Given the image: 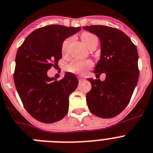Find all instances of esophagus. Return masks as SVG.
I'll use <instances>...</instances> for the list:
<instances>
[{
	"instance_id": "esophagus-1",
	"label": "esophagus",
	"mask_w": 153,
	"mask_h": 153,
	"mask_svg": "<svg viewBox=\"0 0 153 153\" xmlns=\"http://www.w3.org/2000/svg\"><path fill=\"white\" fill-rule=\"evenodd\" d=\"M78 79H79V82H83V80H84V79H83V77H79Z\"/></svg>"
}]
</instances>
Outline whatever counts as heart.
<instances>
[{"mask_svg":"<svg viewBox=\"0 0 153 153\" xmlns=\"http://www.w3.org/2000/svg\"><path fill=\"white\" fill-rule=\"evenodd\" d=\"M81 39L84 45L89 49L90 47L94 44L96 41H98V39L95 35L89 32H84L82 34ZM70 42V39H68L63 42L62 45V53H65L67 50L68 45ZM92 66V62L90 60L85 61H79L74 60L68 66V70L72 73L75 74H83L87 69H89Z\"/></svg>","mask_w":153,"mask_h":153,"instance_id":"heart-1","label":"heart"}]
</instances>
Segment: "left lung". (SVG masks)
<instances>
[{
  "label": "left lung",
  "mask_w": 153,
  "mask_h": 153,
  "mask_svg": "<svg viewBox=\"0 0 153 153\" xmlns=\"http://www.w3.org/2000/svg\"><path fill=\"white\" fill-rule=\"evenodd\" d=\"M100 42V56L94 74H106L104 81L88 78L91 90L86 95L90 111L102 118L120 114L128 104L138 83L137 48L121 30L105 25L84 26Z\"/></svg>",
  "instance_id": "obj_1"
}]
</instances>
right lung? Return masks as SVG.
<instances>
[{
	"label": "right lung",
	"instance_id": "obj_1",
	"mask_svg": "<svg viewBox=\"0 0 153 153\" xmlns=\"http://www.w3.org/2000/svg\"><path fill=\"white\" fill-rule=\"evenodd\" d=\"M80 30L59 25L45 26L33 31L18 48L14 84L26 111L43 123L58 121L67 114L69 97L77 87V78L66 72L57 81L49 77L47 71L62 58L65 39Z\"/></svg>",
	"mask_w": 153,
	"mask_h": 153
}]
</instances>
